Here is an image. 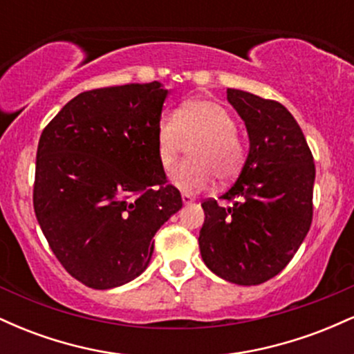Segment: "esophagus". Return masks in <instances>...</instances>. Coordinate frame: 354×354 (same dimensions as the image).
<instances>
[{
  "label": "esophagus",
  "mask_w": 354,
  "mask_h": 354,
  "mask_svg": "<svg viewBox=\"0 0 354 354\" xmlns=\"http://www.w3.org/2000/svg\"><path fill=\"white\" fill-rule=\"evenodd\" d=\"M181 200H183V203H185V205H189V203L194 201V198L191 196V194H188V193H183L181 194Z\"/></svg>",
  "instance_id": "34e87169"
}]
</instances>
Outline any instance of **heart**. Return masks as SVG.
Listing matches in <instances>:
<instances>
[{"mask_svg":"<svg viewBox=\"0 0 354 354\" xmlns=\"http://www.w3.org/2000/svg\"><path fill=\"white\" fill-rule=\"evenodd\" d=\"M189 161L178 165L171 183L183 193H198L218 181L238 176L246 160V146L236 133L231 113L216 100L194 98L183 103L176 115L165 113L156 124V153L163 169H171L185 148Z\"/></svg>","mask_w":354,"mask_h":354,"instance_id":"heart-1","label":"heart"}]
</instances>
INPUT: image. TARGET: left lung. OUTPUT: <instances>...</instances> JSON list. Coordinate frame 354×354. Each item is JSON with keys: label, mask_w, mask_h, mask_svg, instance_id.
I'll use <instances>...</instances> for the list:
<instances>
[{"label": "left lung", "mask_w": 354, "mask_h": 354, "mask_svg": "<svg viewBox=\"0 0 354 354\" xmlns=\"http://www.w3.org/2000/svg\"><path fill=\"white\" fill-rule=\"evenodd\" d=\"M245 121L250 153L234 185L201 203L200 251L219 278L243 286L261 284L291 261L310 231L315 163L296 120L273 100L241 89L226 91Z\"/></svg>", "instance_id": "8db88e82"}]
</instances>
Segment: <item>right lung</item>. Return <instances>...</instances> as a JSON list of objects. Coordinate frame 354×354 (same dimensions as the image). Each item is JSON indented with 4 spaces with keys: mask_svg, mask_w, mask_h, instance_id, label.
Here are the masks:
<instances>
[{
    "mask_svg": "<svg viewBox=\"0 0 354 354\" xmlns=\"http://www.w3.org/2000/svg\"><path fill=\"white\" fill-rule=\"evenodd\" d=\"M168 93L158 81L80 93L39 138L36 219L64 270L89 288L138 278L156 231L181 209L156 153Z\"/></svg>",
    "mask_w": 354,
    "mask_h": 354,
    "instance_id": "obj_1",
    "label": "right lung"
}]
</instances>
